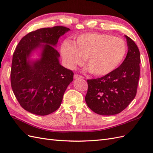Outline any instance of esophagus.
Segmentation results:
<instances>
[{"label": "esophagus", "instance_id": "obj_1", "mask_svg": "<svg viewBox=\"0 0 153 153\" xmlns=\"http://www.w3.org/2000/svg\"><path fill=\"white\" fill-rule=\"evenodd\" d=\"M74 77L75 78V79H77V78H81V79H83V77L81 76L80 75H78V74H74Z\"/></svg>", "mask_w": 153, "mask_h": 153}]
</instances>
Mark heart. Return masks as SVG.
I'll use <instances>...</instances> for the list:
<instances>
[{
	"instance_id": "obj_1",
	"label": "heart",
	"mask_w": 153,
	"mask_h": 153,
	"mask_svg": "<svg viewBox=\"0 0 153 153\" xmlns=\"http://www.w3.org/2000/svg\"><path fill=\"white\" fill-rule=\"evenodd\" d=\"M67 68L74 69L85 59L88 71L95 76H104L115 70L125 59L127 45L122 38L102 33H87L74 44L66 41L60 48Z\"/></svg>"
}]
</instances>
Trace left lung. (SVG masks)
Returning a JSON list of instances; mask_svg holds the SVG:
<instances>
[{
    "label": "left lung",
    "mask_w": 153,
    "mask_h": 153,
    "mask_svg": "<svg viewBox=\"0 0 153 153\" xmlns=\"http://www.w3.org/2000/svg\"><path fill=\"white\" fill-rule=\"evenodd\" d=\"M125 36L128 51L120 66L108 75L87 79L85 102L97 114H118L127 108L136 95L140 74V53L132 39Z\"/></svg>",
    "instance_id": "obj_1"
}]
</instances>
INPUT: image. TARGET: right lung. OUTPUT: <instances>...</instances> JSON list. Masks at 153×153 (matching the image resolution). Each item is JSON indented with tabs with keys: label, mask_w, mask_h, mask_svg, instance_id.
<instances>
[{
	"label": "right lung",
	"mask_w": 153,
	"mask_h": 153,
	"mask_svg": "<svg viewBox=\"0 0 153 153\" xmlns=\"http://www.w3.org/2000/svg\"><path fill=\"white\" fill-rule=\"evenodd\" d=\"M70 28L62 26L30 32L19 42L13 54L10 80L13 94L24 109L37 115H47L60 107L74 72L60 65L54 48ZM42 49L41 57L30 62V54Z\"/></svg>",
	"instance_id": "right-lung-1"
}]
</instances>
